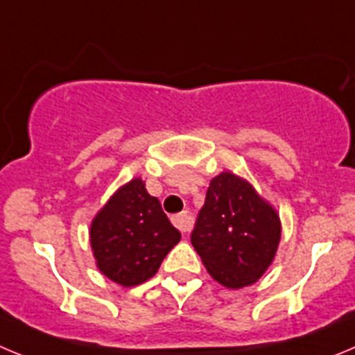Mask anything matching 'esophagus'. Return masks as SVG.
<instances>
[{"label": "esophagus", "instance_id": "esophagus-1", "mask_svg": "<svg viewBox=\"0 0 355 355\" xmlns=\"http://www.w3.org/2000/svg\"><path fill=\"white\" fill-rule=\"evenodd\" d=\"M173 225L177 226L182 233H187L193 228V217H191L189 212L177 214V216H173Z\"/></svg>", "mask_w": 355, "mask_h": 355}]
</instances>
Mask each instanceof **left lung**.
Instances as JSON below:
<instances>
[{"label":"left lung","instance_id":"1","mask_svg":"<svg viewBox=\"0 0 355 355\" xmlns=\"http://www.w3.org/2000/svg\"><path fill=\"white\" fill-rule=\"evenodd\" d=\"M279 237V216L248 182L228 171L212 178L191 242L214 279L228 288L253 285Z\"/></svg>","mask_w":355,"mask_h":355}]
</instances>
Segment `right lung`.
<instances>
[{
	"instance_id": "right-lung-1",
	"label": "right lung",
	"mask_w": 355,
	"mask_h": 355,
	"mask_svg": "<svg viewBox=\"0 0 355 355\" xmlns=\"http://www.w3.org/2000/svg\"><path fill=\"white\" fill-rule=\"evenodd\" d=\"M92 249L101 272L123 286L139 285L157 272L180 233L150 196L139 178L114 193L90 230Z\"/></svg>"
}]
</instances>
